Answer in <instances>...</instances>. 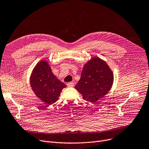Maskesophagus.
<instances>
[{"label":"esophagus","instance_id":"34e87169","mask_svg":"<svg viewBox=\"0 0 149 149\" xmlns=\"http://www.w3.org/2000/svg\"><path fill=\"white\" fill-rule=\"evenodd\" d=\"M67 84H68V86L69 87H73L74 83L73 82H69V83H68Z\"/></svg>","mask_w":149,"mask_h":149}]
</instances>
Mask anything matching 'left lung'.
<instances>
[{"instance_id": "obj_1", "label": "left lung", "mask_w": 149, "mask_h": 149, "mask_svg": "<svg viewBox=\"0 0 149 149\" xmlns=\"http://www.w3.org/2000/svg\"><path fill=\"white\" fill-rule=\"evenodd\" d=\"M113 82V75L107 64L100 58L94 57L84 65L75 88L84 100L95 102L108 93Z\"/></svg>"}]
</instances>
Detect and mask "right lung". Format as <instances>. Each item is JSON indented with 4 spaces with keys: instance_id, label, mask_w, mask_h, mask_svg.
Listing matches in <instances>:
<instances>
[{
    "instance_id": "1",
    "label": "right lung",
    "mask_w": 149,
    "mask_h": 149,
    "mask_svg": "<svg viewBox=\"0 0 149 149\" xmlns=\"http://www.w3.org/2000/svg\"><path fill=\"white\" fill-rule=\"evenodd\" d=\"M31 85L35 95L48 105L56 102L62 89L66 87L53 74L48 62L45 61L39 62L34 68L31 77Z\"/></svg>"
}]
</instances>
